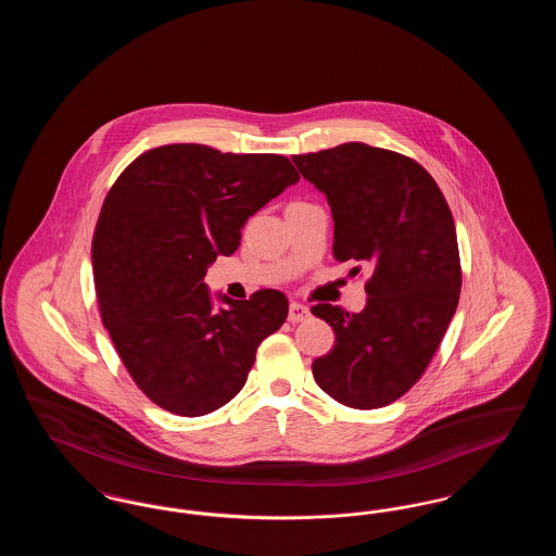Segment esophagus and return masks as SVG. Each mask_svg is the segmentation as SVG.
Here are the masks:
<instances>
[{"label":"esophagus","instance_id":"obj_1","mask_svg":"<svg viewBox=\"0 0 556 556\" xmlns=\"http://www.w3.org/2000/svg\"><path fill=\"white\" fill-rule=\"evenodd\" d=\"M308 317H311V308L308 306H304L300 302H291L290 315H288L291 323H302V320H306Z\"/></svg>","mask_w":556,"mask_h":556}]
</instances>
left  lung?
Segmentation results:
<instances>
[{
    "label": "left lung",
    "instance_id": "8db88e82",
    "mask_svg": "<svg viewBox=\"0 0 556 556\" xmlns=\"http://www.w3.org/2000/svg\"><path fill=\"white\" fill-rule=\"evenodd\" d=\"M291 160L327 195L336 261L372 268L361 313L313 306L336 333L315 381L350 408H381L419 381L458 306L452 212L424 166L390 150L352 141Z\"/></svg>",
    "mask_w": 556,
    "mask_h": 556
}]
</instances>
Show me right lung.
Listing matches in <instances>:
<instances>
[{
  "instance_id": "add662e5",
  "label": "right lung",
  "mask_w": 556,
  "mask_h": 556,
  "mask_svg": "<svg viewBox=\"0 0 556 556\" xmlns=\"http://www.w3.org/2000/svg\"><path fill=\"white\" fill-rule=\"evenodd\" d=\"M300 175L277 154H223L200 143L154 148L108 191L91 241L104 327L139 390L160 408L202 417L238 396L261 342L288 318V298L250 300L204 283L239 248L245 220Z\"/></svg>"
}]
</instances>
